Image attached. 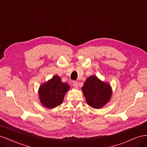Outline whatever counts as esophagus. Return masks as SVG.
I'll return each mask as SVG.
<instances>
[{
    "mask_svg": "<svg viewBox=\"0 0 147 147\" xmlns=\"http://www.w3.org/2000/svg\"><path fill=\"white\" fill-rule=\"evenodd\" d=\"M73 87L78 88V82L77 81H73Z\"/></svg>",
    "mask_w": 147,
    "mask_h": 147,
    "instance_id": "34e87169",
    "label": "esophagus"
}]
</instances>
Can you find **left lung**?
Listing matches in <instances>:
<instances>
[{
    "instance_id": "1",
    "label": "left lung",
    "mask_w": 147,
    "mask_h": 147,
    "mask_svg": "<svg viewBox=\"0 0 147 147\" xmlns=\"http://www.w3.org/2000/svg\"><path fill=\"white\" fill-rule=\"evenodd\" d=\"M86 100L91 107L98 109L110 100L112 91L110 86L95 76L88 78L82 87Z\"/></svg>"
}]
</instances>
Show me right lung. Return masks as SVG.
<instances>
[{"instance_id":"add662e5","label":"right lung","mask_w":147,"mask_h":147,"mask_svg":"<svg viewBox=\"0 0 147 147\" xmlns=\"http://www.w3.org/2000/svg\"><path fill=\"white\" fill-rule=\"evenodd\" d=\"M69 89L68 84L63 82L59 76H54L50 80L40 87L39 95L40 102L47 108L59 106L62 103L65 95Z\"/></svg>"}]
</instances>
